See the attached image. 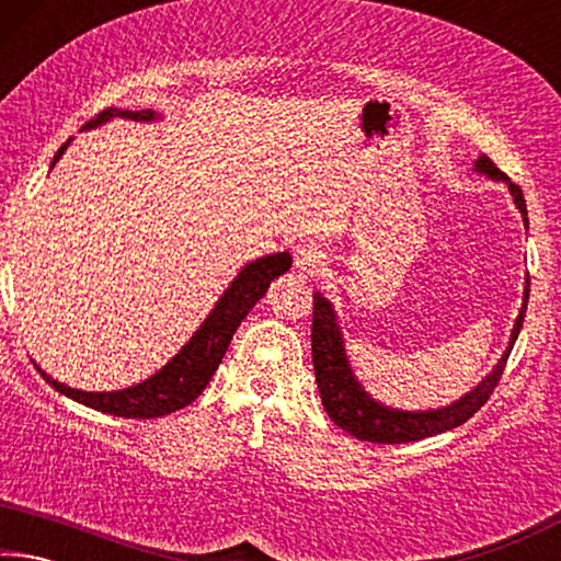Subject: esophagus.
I'll use <instances>...</instances> for the list:
<instances>
[{
    "instance_id": "obj_1",
    "label": "esophagus",
    "mask_w": 561,
    "mask_h": 561,
    "mask_svg": "<svg viewBox=\"0 0 561 561\" xmlns=\"http://www.w3.org/2000/svg\"><path fill=\"white\" fill-rule=\"evenodd\" d=\"M327 254L321 252V247L314 242H301L294 247V267L299 272H314L324 264Z\"/></svg>"
}]
</instances>
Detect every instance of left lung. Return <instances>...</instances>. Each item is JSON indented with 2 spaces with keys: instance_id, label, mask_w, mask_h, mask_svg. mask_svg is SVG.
<instances>
[{
  "instance_id": "left-lung-1",
  "label": "left lung",
  "mask_w": 561,
  "mask_h": 561,
  "mask_svg": "<svg viewBox=\"0 0 561 561\" xmlns=\"http://www.w3.org/2000/svg\"><path fill=\"white\" fill-rule=\"evenodd\" d=\"M474 173L485 175L497 183H505L515 207L522 213V222L529 227L527 220V205L522 197V190L512 183V180L500 173L495 163L488 156H480L472 165ZM529 299V277L525 282V294H522V309L512 327V334L507 341V348L502 351V356L492 371L482 378V381L460 396L458 401L443 408H428V411H401V408L386 405L366 391L364 383L358 381V376L351 368V360L346 356L344 344V331L339 327V317L334 311L324 291L314 294V321H311V358H314V376L319 386L321 403H324L327 413L339 428H344L348 435H354L358 440L368 443H413L431 438L445 431H453L462 425L468 417L480 411L488 403V398L495 391L505 364L510 358V351L515 346L519 336L522 321H525Z\"/></svg>"
}]
</instances>
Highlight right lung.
<instances>
[{"label":"right lung","instance_id":"1","mask_svg":"<svg viewBox=\"0 0 561 561\" xmlns=\"http://www.w3.org/2000/svg\"><path fill=\"white\" fill-rule=\"evenodd\" d=\"M113 118H126L138 123H153L163 118V113L158 111H121V108H106L99 113L96 118L89 121L83 130L99 128L103 123ZM69 138L66 144L56 150L51 160V168L59 163V158L66 153V148L71 146ZM291 267L289 252H277L260 257L254 262H247L244 267L237 272V277L230 282V287L222 291V297L215 301L210 314L193 336L187 339V344L178 351V354L168 360L163 368L140 381L136 386L121 388V391H79L66 383H59L56 378L39 368L34 360L36 371H39L46 383L54 386L56 391L64 393L71 401L89 405L93 411L121 415V417H160L173 411H180L187 403H193L197 396L203 393V388L210 383L217 366L222 364V356L230 341L234 336L237 327L242 324V319L250 314V309L257 304L264 294H267L270 284L282 277L284 272Z\"/></svg>","mask_w":561,"mask_h":561}]
</instances>
